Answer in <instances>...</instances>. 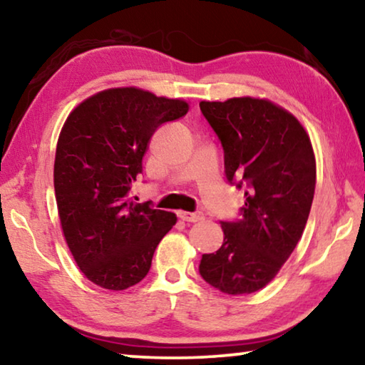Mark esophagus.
Masks as SVG:
<instances>
[{
  "mask_svg": "<svg viewBox=\"0 0 365 365\" xmlns=\"http://www.w3.org/2000/svg\"><path fill=\"white\" fill-rule=\"evenodd\" d=\"M179 218L187 223H194V222L202 220L204 217H202L200 214H192V212H179Z\"/></svg>",
  "mask_w": 365,
  "mask_h": 365,
  "instance_id": "esophagus-1",
  "label": "esophagus"
}]
</instances>
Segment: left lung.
I'll list each match as a JSON object with an SVG mask.
<instances>
[{
  "label": "left lung",
  "mask_w": 365,
  "mask_h": 365,
  "mask_svg": "<svg viewBox=\"0 0 365 365\" xmlns=\"http://www.w3.org/2000/svg\"><path fill=\"white\" fill-rule=\"evenodd\" d=\"M199 106L222 142L227 179L246 187L243 218L222 222L220 250L202 256L199 272L223 294H253L277 276L302 238L315 194V153L300 120L272 101Z\"/></svg>",
  "instance_id": "obj_1"
}]
</instances>
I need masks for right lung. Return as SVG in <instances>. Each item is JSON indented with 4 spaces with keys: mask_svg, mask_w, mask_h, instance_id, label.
<instances>
[{
    "mask_svg": "<svg viewBox=\"0 0 365 365\" xmlns=\"http://www.w3.org/2000/svg\"><path fill=\"white\" fill-rule=\"evenodd\" d=\"M187 110L182 99L122 86L93 94L66 117L53 165L58 218L73 259L99 287L138 284L176 223L173 212L137 204L130 189L156 128Z\"/></svg>",
    "mask_w": 365,
    "mask_h": 365,
    "instance_id": "1",
    "label": "right lung"
}]
</instances>
